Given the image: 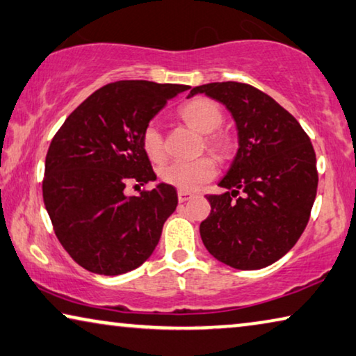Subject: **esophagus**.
I'll return each instance as SVG.
<instances>
[{
    "mask_svg": "<svg viewBox=\"0 0 356 356\" xmlns=\"http://www.w3.org/2000/svg\"><path fill=\"white\" fill-rule=\"evenodd\" d=\"M194 197V194L193 193H188V191H178V200L181 202H188V200H191Z\"/></svg>",
    "mask_w": 356,
    "mask_h": 356,
    "instance_id": "34e87169",
    "label": "esophagus"
}]
</instances>
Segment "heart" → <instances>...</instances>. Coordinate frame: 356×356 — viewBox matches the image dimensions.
<instances>
[{
    "instance_id": "b5f03b06",
    "label": "heart",
    "mask_w": 356,
    "mask_h": 356,
    "mask_svg": "<svg viewBox=\"0 0 356 356\" xmlns=\"http://www.w3.org/2000/svg\"><path fill=\"white\" fill-rule=\"evenodd\" d=\"M179 118L197 130L204 134V145L213 156L218 159H227L231 157L235 143L231 135L218 130L222 125L224 114L222 109L210 98H194L184 106L179 108ZM141 146L145 154L152 162H161L165 157V146L159 127L156 124H147L143 134H141ZM216 173V163L209 156L199 157L191 162H172L162 167L159 172L161 179L168 186H173L179 191H195L202 184L210 181Z\"/></svg>"
}]
</instances>
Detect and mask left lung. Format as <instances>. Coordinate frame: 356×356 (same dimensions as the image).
I'll use <instances>...</instances> for the list:
<instances>
[{
  "label": "left lung",
  "mask_w": 356,
  "mask_h": 356,
  "mask_svg": "<svg viewBox=\"0 0 356 356\" xmlns=\"http://www.w3.org/2000/svg\"><path fill=\"white\" fill-rule=\"evenodd\" d=\"M195 94L222 103L238 135L220 181L226 193L207 195L211 211L200 222L202 242L234 269H262L285 256L307 226L318 186L314 146L296 119L253 86L210 83L188 97Z\"/></svg>",
  "instance_id": "1"
}]
</instances>
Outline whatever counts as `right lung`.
I'll return each mask as SVG.
<instances>
[{
    "instance_id": "obj_1",
    "label": "right lung",
    "mask_w": 356,
    "mask_h": 356,
    "mask_svg": "<svg viewBox=\"0 0 356 356\" xmlns=\"http://www.w3.org/2000/svg\"><path fill=\"white\" fill-rule=\"evenodd\" d=\"M181 84L118 81L81 103L54 136L42 199L54 232L86 270L121 275L143 264L178 205L177 189L159 183L138 195L127 184L156 181L141 134Z\"/></svg>"
}]
</instances>
